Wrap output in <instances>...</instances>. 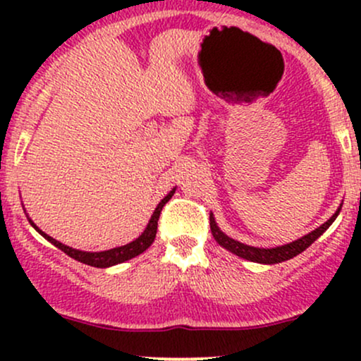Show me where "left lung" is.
I'll use <instances>...</instances> for the list:
<instances>
[{
  "instance_id": "left-lung-1",
  "label": "left lung",
  "mask_w": 361,
  "mask_h": 361,
  "mask_svg": "<svg viewBox=\"0 0 361 361\" xmlns=\"http://www.w3.org/2000/svg\"><path fill=\"white\" fill-rule=\"evenodd\" d=\"M339 210H341V205L338 207V210L333 214V217H331L329 221L322 224V226H319L316 231H312V233L302 235V238L297 239V241L283 244V246L270 247V250H268V247L247 246V244H243V243L235 241V239H233V238H229V235H226L221 229H219L217 224H215V219L212 214H210V231H212V235H214L215 241L221 244L222 247H226L227 251L234 252V255L241 256V258L247 259V261H255V263L275 264V263H281V261H287L290 258H293V256L300 255L302 251L307 250L310 244L316 241L317 238H321V235L324 234L327 229H329L331 224L336 221V217L339 215Z\"/></svg>"
}]
</instances>
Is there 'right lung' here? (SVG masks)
I'll return each mask as SVG.
<instances>
[{
  "label": "right lung",
  "instance_id": "right-lung-1",
  "mask_svg": "<svg viewBox=\"0 0 361 361\" xmlns=\"http://www.w3.org/2000/svg\"><path fill=\"white\" fill-rule=\"evenodd\" d=\"M176 188H173L171 192H169L166 197L163 198V200L159 202L156 207V210L152 212L151 219H149V224L147 227L144 229V233L139 235L137 239H134L132 243L126 244V246H118V247H114V250H109V251H100V252H88V251H80V250H73V247L66 246V244H62L59 241H56V239L51 238V235H47L42 231L39 229V227L35 226L34 222L28 219V222L34 226V229L39 233L40 235H44L45 239H47L49 243H52L54 246L59 247L61 251H64L66 255L71 256L76 261H81V263L85 264H90V267H97V268H106V267H114V264H118V263H123V261L127 259H132L135 258V256H139L140 252H144L147 250L149 246H151L152 243H154V238H156V233H157V221H159V215H161V210H163V207L168 204L169 198L173 197V193H175Z\"/></svg>",
  "mask_w": 361,
  "mask_h": 361
}]
</instances>
